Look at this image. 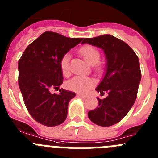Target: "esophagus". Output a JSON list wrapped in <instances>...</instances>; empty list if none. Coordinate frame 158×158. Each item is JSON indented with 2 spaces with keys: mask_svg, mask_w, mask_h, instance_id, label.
Masks as SVG:
<instances>
[{
  "mask_svg": "<svg viewBox=\"0 0 158 158\" xmlns=\"http://www.w3.org/2000/svg\"><path fill=\"white\" fill-rule=\"evenodd\" d=\"M77 96L78 97H81V98H83V99H85V98H86V97H87L85 95L81 94V93H77Z\"/></svg>",
  "mask_w": 158,
  "mask_h": 158,
  "instance_id": "34e87169",
  "label": "esophagus"
}]
</instances>
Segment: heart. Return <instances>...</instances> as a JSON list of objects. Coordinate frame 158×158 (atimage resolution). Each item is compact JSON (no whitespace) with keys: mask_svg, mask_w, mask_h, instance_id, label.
Returning <instances> with one entry per match:
<instances>
[{"mask_svg":"<svg viewBox=\"0 0 158 158\" xmlns=\"http://www.w3.org/2000/svg\"><path fill=\"white\" fill-rule=\"evenodd\" d=\"M80 54L88 63L90 65H95L99 62L100 58V54L98 50L93 46H85L80 50ZM60 68L64 76H68L69 74V54L63 55L60 61ZM96 69H100V67L96 66ZM67 88L69 90L80 93H85L92 89L94 85V81L90 77L76 76L67 82Z\"/></svg>","mask_w":158,"mask_h":158,"instance_id":"obj_1","label":"heart"}]
</instances>
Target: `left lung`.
<instances>
[{
	"label": "left lung",
	"instance_id": "1",
	"mask_svg": "<svg viewBox=\"0 0 158 158\" xmlns=\"http://www.w3.org/2000/svg\"><path fill=\"white\" fill-rule=\"evenodd\" d=\"M82 43L101 48L107 59L106 73L96 90L108 96L104 100L97 97L98 107L88 115L96 125L112 126L126 116L137 98L142 77L139 58L125 42L111 35L85 38Z\"/></svg>",
	"mask_w": 158,
	"mask_h": 158
}]
</instances>
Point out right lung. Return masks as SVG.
Listing matches in <instances>:
<instances>
[{
	"instance_id": "obj_1",
	"label": "right lung",
	"mask_w": 158,
	"mask_h": 158,
	"mask_svg": "<svg viewBox=\"0 0 158 158\" xmlns=\"http://www.w3.org/2000/svg\"><path fill=\"white\" fill-rule=\"evenodd\" d=\"M83 38H67L46 31L27 47L18 63V83L23 102L35 120L47 127L62 124L67 117L68 104L76 94L60 89L63 81L61 58Z\"/></svg>"
}]
</instances>
